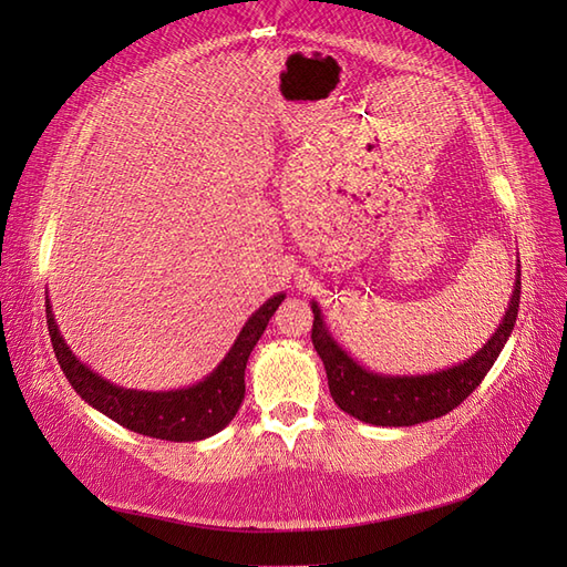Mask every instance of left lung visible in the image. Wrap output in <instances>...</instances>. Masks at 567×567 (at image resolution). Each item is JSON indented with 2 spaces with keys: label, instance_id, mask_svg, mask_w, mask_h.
<instances>
[{
  "label": "left lung",
  "instance_id": "left-lung-1",
  "mask_svg": "<svg viewBox=\"0 0 567 567\" xmlns=\"http://www.w3.org/2000/svg\"><path fill=\"white\" fill-rule=\"evenodd\" d=\"M520 307V269L499 329L471 359L452 369L423 375H383L364 369L329 333L319 305L312 302V346L321 357L333 402L346 414L371 425H416L450 414L483 383L504 350Z\"/></svg>",
  "mask_w": 567,
  "mask_h": 567
}]
</instances>
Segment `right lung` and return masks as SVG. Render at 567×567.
Masks as SVG:
<instances>
[{"label":"right lung","instance_id":"add662e5","mask_svg":"<svg viewBox=\"0 0 567 567\" xmlns=\"http://www.w3.org/2000/svg\"><path fill=\"white\" fill-rule=\"evenodd\" d=\"M284 298V293L269 298L246 321L241 333L234 340L231 350L208 379H203L192 388L167 392L120 388L106 379H101L90 367H84L59 333L56 319L51 315L49 298L47 329L68 383L75 388L84 402H90L101 414H106L115 423L127 427V431L140 435L169 442H196L219 433L236 416L246 394L244 375L248 357Z\"/></svg>","mask_w":567,"mask_h":567}]
</instances>
